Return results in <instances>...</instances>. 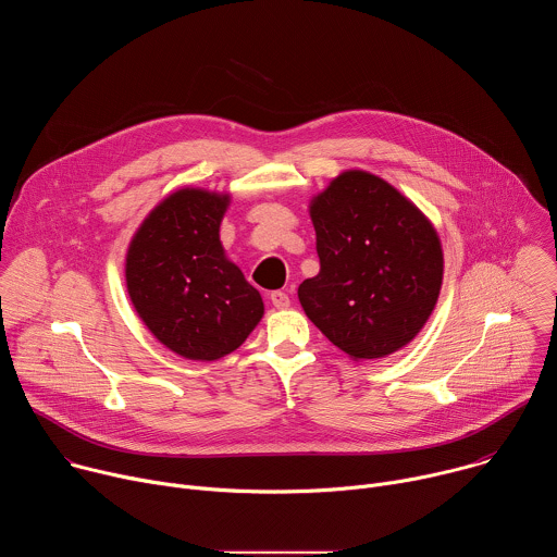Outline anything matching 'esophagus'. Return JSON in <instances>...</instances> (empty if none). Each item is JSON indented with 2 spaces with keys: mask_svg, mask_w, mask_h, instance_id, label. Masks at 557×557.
<instances>
[{
  "mask_svg": "<svg viewBox=\"0 0 557 557\" xmlns=\"http://www.w3.org/2000/svg\"><path fill=\"white\" fill-rule=\"evenodd\" d=\"M269 299H271V304H273L277 310H284V308L290 306V297H288L284 290H273V293L269 295Z\"/></svg>",
  "mask_w": 557,
  "mask_h": 557,
  "instance_id": "obj_1",
  "label": "esophagus"
}]
</instances>
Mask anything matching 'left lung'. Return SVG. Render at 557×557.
<instances>
[{"label": "left lung", "mask_w": 557, "mask_h": 557, "mask_svg": "<svg viewBox=\"0 0 557 557\" xmlns=\"http://www.w3.org/2000/svg\"><path fill=\"white\" fill-rule=\"evenodd\" d=\"M320 273L297 288L308 320L355 361L408 346L443 282L432 222L383 178L350 170L310 200Z\"/></svg>", "instance_id": "left-lung-1"}]
</instances>
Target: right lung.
<instances>
[{"mask_svg": "<svg viewBox=\"0 0 557 557\" xmlns=\"http://www.w3.org/2000/svg\"><path fill=\"white\" fill-rule=\"evenodd\" d=\"M226 207L228 194L174 191L143 220L125 258L138 317L158 342L194 361L240 348L264 314L258 288L224 256Z\"/></svg>", "mask_w": 557, "mask_h": 557, "instance_id": "obj_1", "label": "right lung"}]
</instances>
